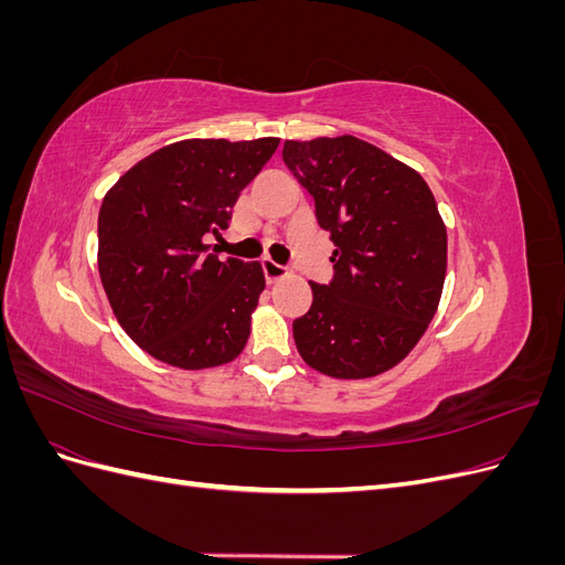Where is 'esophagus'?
<instances>
[{
  "label": "esophagus",
  "mask_w": 565,
  "mask_h": 565,
  "mask_svg": "<svg viewBox=\"0 0 565 565\" xmlns=\"http://www.w3.org/2000/svg\"><path fill=\"white\" fill-rule=\"evenodd\" d=\"M262 266H264V276H266L268 282H276V280H280V278L287 276V268L280 266V264H276L273 259H264Z\"/></svg>",
  "instance_id": "obj_1"
}]
</instances>
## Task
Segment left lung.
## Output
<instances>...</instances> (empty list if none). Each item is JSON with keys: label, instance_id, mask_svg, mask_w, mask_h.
<instances>
[{"label": "left lung", "instance_id": "1", "mask_svg": "<svg viewBox=\"0 0 565 565\" xmlns=\"http://www.w3.org/2000/svg\"><path fill=\"white\" fill-rule=\"evenodd\" d=\"M282 160L316 200L334 278L292 330L303 363L334 380L398 365L438 311L448 231L419 172L351 134L285 141Z\"/></svg>", "mask_w": 565, "mask_h": 565}]
</instances>
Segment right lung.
Returning a JSON list of instances; mask_svg holds the SVG:
<instances>
[{
  "label": "right lung",
  "instance_id": "right-lung-1",
  "mask_svg": "<svg viewBox=\"0 0 565 565\" xmlns=\"http://www.w3.org/2000/svg\"><path fill=\"white\" fill-rule=\"evenodd\" d=\"M280 146L185 139L136 162L98 212V273L122 330L179 370L235 361L266 287L259 262L218 259L231 207Z\"/></svg>",
  "mask_w": 565,
  "mask_h": 565
}]
</instances>
